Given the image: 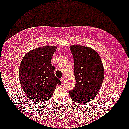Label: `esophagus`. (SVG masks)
Instances as JSON below:
<instances>
[{
    "label": "esophagus",
    "instance_id": "obj_1",
    "mask_svg": "<svg viewBox=\"0 0 129 129\" xmlns=\"http://www.w3.org/2000/svg\"><path fill=\"white\" fill-rule=\"evenodd\" d=\"M60 80H61V83L63 84V81H64V78H61V79H60Z\"/></svg>",
    "mask_w": 129,
    "mask_h": 129
}]
</instances>
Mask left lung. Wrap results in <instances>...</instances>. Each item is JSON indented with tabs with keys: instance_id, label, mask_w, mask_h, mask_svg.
Segmentation results:
<instances>
[{
	"instance_id": "left-lung-1",
	"label": "left lung",
	"mask_w": 129,
	"mask_h": 129,
	"mask_svg": "<svg viewBox=\"0 0 129 129\" xmlns=\"http://www.w3.org/2000/svg\"><path fill=\"white\" fill-rule=\"evenodd\" d=\"M74 59L75 86L69 91L74 101L84 104L92 100L99 92L104 79V68L98 53L81 45L70 47Z\"/></svg>"
}]
</instances>
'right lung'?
<instances>
[{"instance_id": "obj_1", "label": "right lung", "mask_w": 129, "mask_h": 129, "mask_svg": "<svg viewBox=\"0 0 129 129\" xmlns=\"http://www.w3.org/2000/svg\"><path fill=\"white\" fill-rule=\"evenodd\" d=\"M56 46H44L25 55L19 69L21 85L26 96L36 102L51 98L57 85L61 82L55 75L51 60Z\"/></svg>"}]
</instances>
